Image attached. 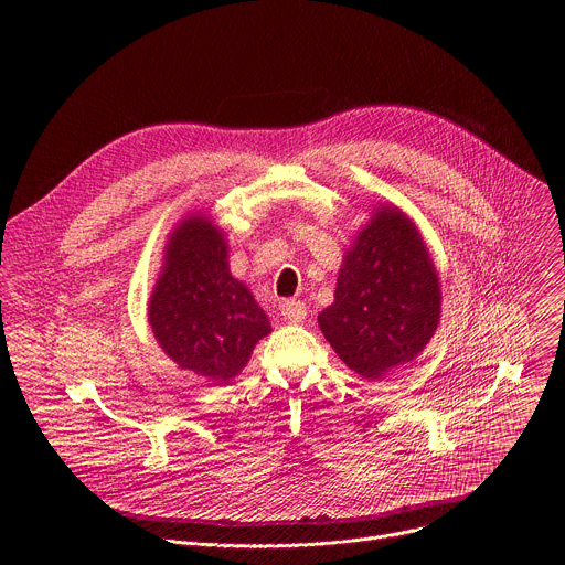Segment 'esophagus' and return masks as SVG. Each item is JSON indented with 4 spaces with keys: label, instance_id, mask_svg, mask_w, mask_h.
I'll return each mask as SVG.
<instances>
[{
    "label": "esophagus",
    "instance_id": "esophagus-1",
    "mask_svg": "<svg viewBox=\"0 0 565 565\" xmlns=\"http://www.w3.org/2000/svg\"><path fill=\"white\" fill-rule=\"evenodd\" d=\"M281 315H284V319L292 321V324H299V321L306 319V303L297 301V299H288L281 303Z\"/></svg>",
    "mask_w": 565,
    "mask_h": 565
}]
</instances>
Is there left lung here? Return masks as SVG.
Masks as SVG:
<instances>
[{"label":"left lung","mask_w":565,"mask_h":565,"mask_svg":"<svg viewBox=\"0 0 565 565\" xmlns=\"http://www.w3.org/2000/svg\"><path fill=\"white\" fill-rule=\"evenodd\" d=\"M438 317V275L416 225L380 207L340 268L335 301L319 312L321 333L349 369L377 380L425 349Z\"/></svg>","instance_id":"8db88e82"}]
</instances>
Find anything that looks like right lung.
<instances>
[{
  "label": "right lung",
  "instance_id": "obj_1",
  "mask_svg": "<svg viewBox=\"0 0 565 565\" xmlns=\"http://www.w3.org/2000/svg\"><path fill=\"white\" fill-rule=\"evenodd\" d=\"M149 324L181 369L212 382L234 377L270 333L266 312L227 270L223 234L203 216L174 230L149 301Z\"/></svg>",
  "mask_w": 565,
  "mask_h": 565
}]
</instances>
